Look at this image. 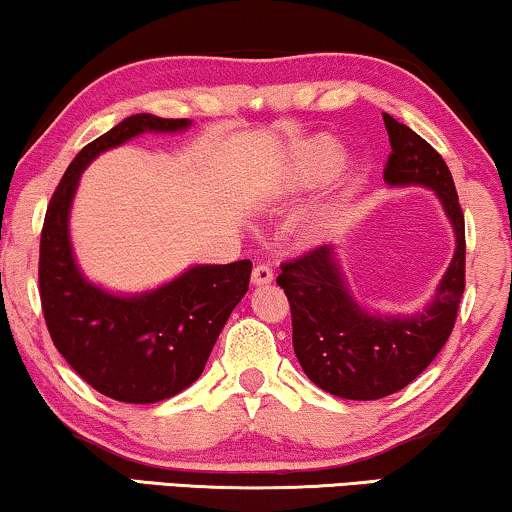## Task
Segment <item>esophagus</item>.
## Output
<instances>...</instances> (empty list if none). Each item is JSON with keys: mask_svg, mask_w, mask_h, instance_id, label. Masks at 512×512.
<instances>
[{"mask_svg": "<svg viewBox=\"0 0 512 512\" xmlns=\"http://www.w3.org/2000/svg\"><path fill=\"white\" fill-rule=\"evenodd\" d=\"M274 274L268 268V265H256L254 272H251V281H254V286H268L272 284Z\"/></svg>", "mask_w": 512, "mask_h": 512, "instance_id": "1", "label": "esophagus"}]
</instances>
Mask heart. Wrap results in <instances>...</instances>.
<instances>
[{
	"mask_svg": "<svg viewBox=\"0 0 512 512\" xmlns=\"http://www.w3.org/2000/svg\"><path fill=\"white\" fill-rule=\"evenodd\" d=\"M346 150L339 140L330 136H321L311 143L302 145L298 152H295L291 170H288V177H291L293 187L298 189H311L316 184L328 182L332 175L339 173V168L344 166ZM337 217L335 207H328V210L318 212L314 219H311V233L321 235L325 228L332 226V221Z\"/></svg>",
	"mask_w": 512,
	"mask_h": 512,
	"instance_id": "b5f03b06",
	"label": "heart"
}]
</instances>
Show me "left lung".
<instances>
[{"instance_id":"1","label":"left lung","mask_w":512,"mask_h":512,"mask_svg":"<svg viewBox=\"0 0 512 512\" xmlns=\"http://www.w3.org/2000/svg\"><path fill=\"white\" fill-rule=\"evenodd\" d=\"M392 154L385 182L434 191L455 235V251L425 307L411 314L367 307L353 293L337 244L281 265L277 284L291 302L293 348L311 383L342 399L372 402L425 372L453 332L464 293V214L453 175L427 140L383 115Z\"/></svg>"}]
</instances>
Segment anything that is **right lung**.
<instances>
[{
  "label": "right lung",
  "instance_id": "right-lung-1",
  "mask_svg": "<svg viewBox=\"0 0 512 512\" xmlns=\"http://www.w3.org/2000/svg\"><path fill=\"white\" fill-rule=\"evenodd\" d=\"M191 124L150 113L124 117L78 152L43 221L39 286L50 337L80 379L124 404H157L198 381L228 316L249 291L251 261L198 263L150 291H110L87 277L73 254V198L99 154L143 133L170 136Z\"/></svg>",
  "mask_w": 512,
  "mask_h": 512
}]
</instances>
